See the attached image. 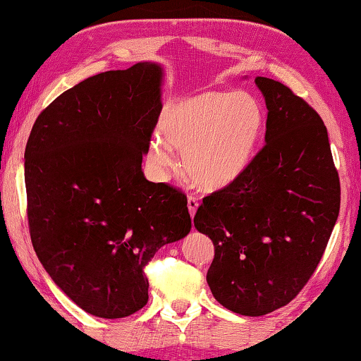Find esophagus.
I'll use <instances>...</instances> for the list:
<instances>
[{"mask_svg":"<svg viewBox=\"0 0 361 361\" xmlns=\"http://www.w3.org/2000/svg\"><path fill=\"white\" fill-rule=\"evenodd\" d=\"M199 207V202L195 196H188V211H190L191 217H195V214Z\"/></svg>","mask_w":361,"mask_h":361,"instance_id":"esophagus-1","label":"esophagus"}]
</instances>
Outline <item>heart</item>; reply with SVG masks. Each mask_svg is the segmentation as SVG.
I'll use <instances>...</instances> for the list:
<instances>
[{"label":"heart","instance_id":"b5f03b06","mask_svg":"<svg viewBox=\"0 0 361 361\" xmlns=\"http://www.w3.org/2000/svg\"><path fill=\"white\" fill-rule=\"evenodd\" d=\"M264 129V111L243 90H206L166 106L160 131L149 142V159L160 171L178 166L196 186L224 190L246 173Z\"/></svg>","mask_w":361,"mask_h":361}]
</instances>
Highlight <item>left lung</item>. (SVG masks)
Here are the masks:
<instances>
[{
	"label": "left lung",
	"mask_w": 361,
	"mask_h": 361,
	"mask_svg": "<svg viewBox=\"0 0 361 361\" xmlns=\"http://www.w3.org/2000/svg\"><path fill=\"white\" fill-rule=\"evenodd\" d=\"M267 106L266 144L238 181L202 199L197 232L212 240L214 298L243 316L290 303L318 267L337 222L341 183L327 129L279 80L255 79Z\"/></svg>",
	"instance_id": "1"
}]
</instances>
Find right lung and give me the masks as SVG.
<instances>
[{
    "instance_id": "add662e5",
    "label": "right lung",
    "mask_w": 361,
    "mask_h": 361,
    "mask_svg": "<svg viewBox=\"0 0 361 361\" xmlns=\"http://www.w3.org/2000/svg\"><path fill=\"white\" fill-rule=\"evenodd\" d=\"M162 82L152 61L85 79L40 113L25 146L32 245L51 281L99 318L141 310L144 267L191 230L186 196L142 171Z\"/></svg>"
}]
</instances>
